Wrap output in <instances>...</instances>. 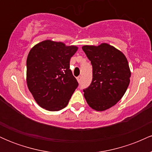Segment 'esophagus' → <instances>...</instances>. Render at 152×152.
<instances>
[{"label":"esophagus","mask_w":152,"mask_h":152,"mask_svg":"<svg viewBox=\"0 0 152 152\" xmlns=\"http://www.w3.org/2000/svg\"><path fill=\"white\" fill-rule=\"evenodd\" d=\"M77 81H78V83H80V82H81V76H78L77 77Z\"/></svg>","instance_id":"34e87169"}]
</instances>
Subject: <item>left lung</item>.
I'll use <instances>...</instances> for the list:
<instances>
[{"label":"left lung","mask_w":152,"mask_h":152,"mask_svg":"<svg viewBox=\"0 0 152 152\" xmlns=\"http://www.w3.org/2000/svg\"><path fill=\"white\" fill-rule=\"evenodd\" d=\"M82 49L93 68L91 83L83 89V95L91 108L105 111L122 98L129 85L128 61L121 51L108 43L83 46Z\"/></svg>","instance_id":"obj_1"}]
</instances>
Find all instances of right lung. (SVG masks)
Returning a JSON list of instances; mask_svg holds the SVG:
<instances>
[{
  "instance_id": "add662e5",
  "label": "right lung",
  "mask_w": 152,
  "mask_h": 152,
  "mask_svg": "<svg viewBox=\"0 0 152 152\" xmlns=\"http://www.w3.org/2000/svg\"><path fill=\"white\" fill-rule=\"evenodd\" d=\"M78 47L46 40L31 48L26 61V82L36 103L56 111L69 104L78 86L70 69V59Z\"/></svg>"
}]
</instances>
